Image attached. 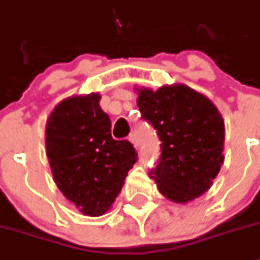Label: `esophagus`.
Masks as SVG:
<instances>
[{
  "label": "esophagus",
  "mask_w": 260,
  "mask_h": 260,
  "mask_svg": "<svg viewBox=\"0 0 260 260\" xmlns=\"http://www.w3.org/2000/svg\"><path fill=\"white\" fill-rule=\"evenodd\" d=\"M128 141L132 142L133 146H134L135 148H138L139 145H141V143H139L138 135H137V134H132V135H130V138H128Z\"/></svg>",
  "instance_id": "34e87169"
}]
</instances>
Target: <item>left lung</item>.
I'll use <instances>...</instances> for the list:
<instances>
[{
    "label": "left lung",
    "mask_w": 260,
    "mask_h": 260,
    "mask_svg": "<svg viewBox=\"0 0 260 260\" xmlns=\"http://www.w3.org/2000/svg\"><path fill=\"white\" fill-rule=\"evenodd\" d=\"M138 108L160 139L159 163L150 172L163 196L177 204L204 194L223 161L225 123L209 99L184 84L157 90L137 88Z\"/></svg>",
    "instance_id": "8db88e82"
}]
</instances>
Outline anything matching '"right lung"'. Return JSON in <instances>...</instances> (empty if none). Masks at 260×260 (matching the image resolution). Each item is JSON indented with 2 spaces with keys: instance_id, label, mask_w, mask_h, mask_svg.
Masks as SVG:
<instances>
[{
  "instance_id": "right-lung-1",
  "label": "right lung",
  "mask_w": 260,
  "mask_h": 260,
  "mask_svg": "<svg viewBox=\"0 0 260 260\" xmlns=\"http://www.w3.org/2000/svg\"><path fill=\"white\" fill-rule=\"evenodd\" d=\"M101 96H72L56 105L46 125V154L61 193L85 216H103L123 187L138 154L113 139Z\"/></svg>"
}]
</instances>
